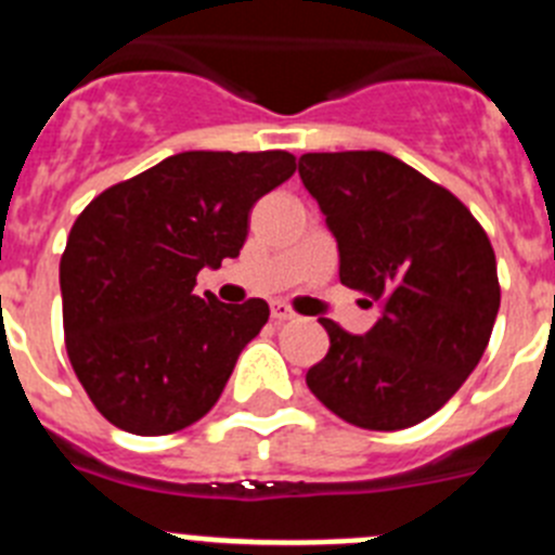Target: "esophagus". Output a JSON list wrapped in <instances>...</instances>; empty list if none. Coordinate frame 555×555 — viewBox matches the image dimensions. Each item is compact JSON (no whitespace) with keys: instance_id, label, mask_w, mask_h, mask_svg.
Here are the masks:
<instances>
[{"instance_id":"obj_1","label":"esophagus","mask_w":555,"mask_h":555,"mask_svg":"<svg viewBox=\"0 0 555 555\" xmlns=\"http://www.w3.org/2000/svg\"><path fill=\"white\" fill-rule=\"evenodd\" d=\"M297 313L286 306V302H272V320L274 322H292Z\"/></svg>"}]
</instances>
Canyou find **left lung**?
<instances>
[{
    "mask_svg": "<svg viewBox=\"0 0 555 555\" xmlns=\"http://www.w3.org/2000/svg\"><path fill=\"white\" fill-rule=\"evenodd\" d=\"M300 178L338 244V281L384 306L364 336L322 320L308 389L345 423L403 430L478 366L500 308L487 230L455 194L377 150L308 152Z\"/></svg>",
    "mask_w": 555,
    "mask_h": 555,
    "instance_id": "left-lung-1",
    "label": "left lung"
}]
</instances>
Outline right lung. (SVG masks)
I'll use <instances>...</instances> for the list:
<instances>
[{
  "label": "right lung",
  "mask_w": 555,
  "mask_h": 555,
  "mask_svg": "<svg viewBox=\"0 0 555 555\" xmlns=\"http://www.w3.org/2000/svg\"><path fill=\"white\" fill-rule=\"evenodd\" d=\"M294 169L283 150L180 152L86 205L61 258L63 333L107 423L166 436L217 405L269 306L197 297V274L238 255L253 205Z\"/></svg>",
  "instance_id": "obj_1"
}]
</instances>
